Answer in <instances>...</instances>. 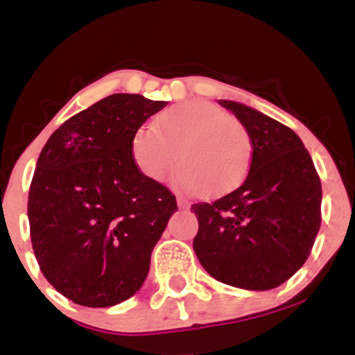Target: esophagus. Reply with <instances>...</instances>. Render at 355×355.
Returning a JSON list of instances; mask_svg holds the SVG:
<instances>
[{"mask_svg":"<svg viewBox=\"0 0 355 355\" xmlns=\"http://www.w3.org/2000/svg\"><path fill=\"white\" fill-rule=\"evenodd\" d=\"M177 205H178V209L180 210H187L190 207V203L185 200V198H182V197H178L177 198Z\"/></svg>","mask_w":355,"mask_h":355,"instance_id":"esophagus-1","label":"esophagus"}]
</instances>
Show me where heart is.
I'll return each instance as SVG.
<instances>
[{
	"label": "heart",
	"instance_id": "b5f03b06",
	"mask_svg": "<svg viewBox=\"0 0 355 355\" xmlns=\"http://www.w3.org/2000/svg\"><path fill=\"white\" fill-rule=\"evenodd\" d=\"M132 158L150 180L160 182L177 162L175 185L205 197L235 190L250 170L254 145L247 126L225 110L203 100L166 108L132 138Z\"/></svg>",
	"mask_w": 355,
	"mask_h": 355
}]
</instances>
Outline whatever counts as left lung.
<instances>
[{
	"mask_svg": "<svg viewBox=\"0 0 355 355\" xmlns=\"http://www.w3.org/2000/svg\"><path fill=\"white\" fill-rule=\"evenodd\" d=\"M247 126L254 155L242 185L193 203V250L214 279L247 291L279 287L304 266L320 229L322 187L294 130L257 110L220 100Z\"/></svg>",
	"mask_w": 355,
	"mask_h": 355,
	"instance_id": "1",
	"label": "left lung"
}]
</instances>
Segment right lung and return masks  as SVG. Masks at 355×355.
Here are the masks:
<instances>
[{"mask_svg": "<svg viewBox=\"0 0 355 355\" xmlns=\"http://www.w3.org/2000/svg\"><path fill=\"white\" fill-rule=\"evenodd\" d=\"M166 101L115 93L48 138L28 195L35 257L60 294L110 307L140 291L177 200L132 158V138Z\"/></svg>", "mask_w": 355, "mask_h": 355, "instance_id": "add662e5", "label": "right lung"}]
</instances>
